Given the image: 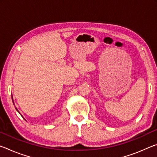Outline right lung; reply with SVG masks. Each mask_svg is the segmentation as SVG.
Here are the masks:
<instances>
[{
  "mask_svg": "<svg viewBox=\"0 0 157 157\" xmlns=\"http://www.w3.org/2000/svg\"><path fill=\"white\" fill-rule=\"evenodd\" d=\"M12 98V102H13V103H14V101H13V98ZM16 109H17V111H18V113H19V111H18V109H17V108H16ZM24 119H25V118H24Z\"/></svg>",
  "mask_w": 157,
  "mask_h": 157,
  "instance_id": "1",
  "label": "right lung"
}]
</instances>
